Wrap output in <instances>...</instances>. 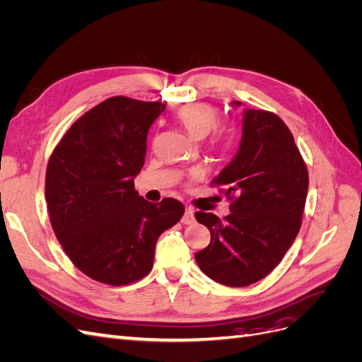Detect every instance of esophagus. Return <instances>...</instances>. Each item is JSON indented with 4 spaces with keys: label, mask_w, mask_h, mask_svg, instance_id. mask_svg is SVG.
<instances>
[{
    "label": "esophagus",
    "mask_w": 362,
    "mask_h": 362,
    "mask_svg": "<svg viewBox=\"0 0 362 362\" xmlns=\"http://www.w3.org/2000/svg\"><path fill=\"white\" fill-rule=\"evenodd\" d=\"M181 222L184 225H190V223L194 222V210H193L192 206H185V213H184V216L181 218Z\"/></svg>",
    "instance_id": "obj_1"
}]
</instances>
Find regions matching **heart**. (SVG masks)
<instances>
[{"label":"heart","instance_id":"b5f03b06","mask_svg":"<svg viewBox=\"0 0 362 362\" xmlns=\"http://www.w3.org/2000/svg\"><path fill=\"white\" fill-rule=\"evenodd\" d=\"M178 122L193 139H205L216 128L218 122V112L210 104L192 103L182 105L177 113ZM228 134L225 131H218L216 140H223Z\"/></svg>","mask_w":362,"mask_h":362}]
</instances>
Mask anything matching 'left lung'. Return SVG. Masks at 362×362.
Returning a JSON list of instances; mask_svg holds the SVG:
<instances>
[{
  "instance_id": "obj_1",
  "label": "left lung",
  "mask_w": 362,
  "mask_h": 362,
  "mask_svg": "<svg viewBox=\"0 0 362 362\" xmlns=\"http://www.w3.org/2000/svg\"><path fill=\"white\" fill-rule=\"evenodd\" d=\"M234 107L242 103L234 101ZM231 201L223 221L198 211L211 242L194 258L208 278L246 287L266 278L293 245L308 194V170L282 119L266 110H243L235 157L211 181Z\"/></svg>"
}]
</instances>
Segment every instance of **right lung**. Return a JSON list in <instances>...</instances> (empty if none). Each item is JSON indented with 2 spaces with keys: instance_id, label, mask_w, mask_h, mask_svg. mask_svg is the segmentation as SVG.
<instances>
[{
  "instance_id": "right-lung-1",
  "label": "right lung",
  "mask_w": 362,
  "mask_h": 362,
  "mask_svg": "<svg viewBox=\"0 0 362 362\" xmlns=\"http://www.w3.org/2000/svg\"><path fill=\"white\" fill-rule=\"evenodd\" d=\"M166 104L108 98L86 112L52 151L45 198L62 247L84 275L108 286L146 276L161 233L184 205L148 202L134 189L151 125Z\"/></svg>"
}]
</instances>
